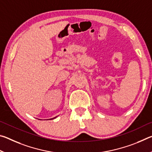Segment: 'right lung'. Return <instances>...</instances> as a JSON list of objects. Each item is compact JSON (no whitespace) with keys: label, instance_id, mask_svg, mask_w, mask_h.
Returning a JSON list of instances; mask_svg holds the SVG:
<instances>
[{"label":"right lung","instance_id":"obj_1","mask_svg":"<svg viewBox=\"0 0 152 152\" xmlns=\"http://www.w3.org/2000/svg\"><path fill=\"white\" fill-rule=\"evenodd\" d=\"M55 118H56V117H54V118H52V119H55Z\"/></svg>","mask_w":152,"mask_h":152}]
</instances>
